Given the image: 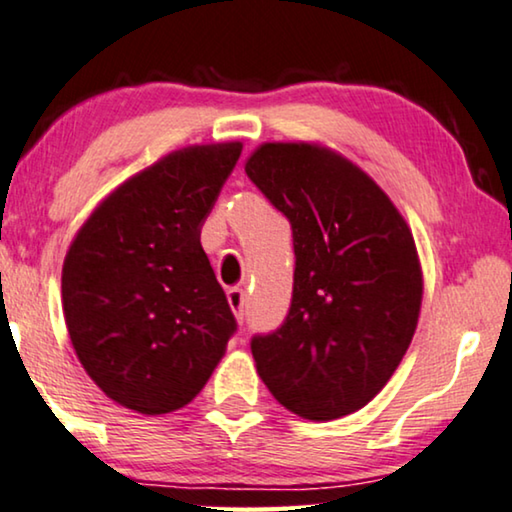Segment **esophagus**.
I'll list each match as a JSON object with an SVG mask.
<instances>
[{
  "instance_id": "34e87169",
  "label": "esophagus",
  "mask_w": 512,
  "mask_h": 512,
  "mask_svg": "<svg viewBox=\"0 0 512 512\" xmlns=\"http://www.w3.org/2000/svg\"><path fill=\"white\" fill-rule=\"evenodd\" d=\"M227 301H229V308H232L236 320H243V315H246V290L243 287H229L227 290Z\"/></svg>"
}]
</instances>
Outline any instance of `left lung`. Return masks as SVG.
<instances>
[{"mask_svg":"<svg viewBox=\"0 0 512 512\" xmlns=\"http://www.w3.org/2000/svg\"><path fill=\"white\" fill-rule=\"evenodd\" d=\"M246 174L290 220L294 290L283 327L250 343L290 413L327 422L364 408L413 341L422 266L399 208L320 143H262Z\"/></svg>","mask_w":512,"mask_h":512,"instance_id":"left-lung-1","label":"left lung"}]
</instances>
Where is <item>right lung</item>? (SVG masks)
I'll return each instance as SVG.
<instances>
[{
	"label": "right lung",
	"mask_w": 512,
	"mask_h": 512,
	"mask_svg": "<svg viewBox=\"0 0 512 512\" xmlns=\"http://www.w3.org/2000/svg\"><path fill=\"white\" fill-rule=\"evenodd\" d=\"M241 150V141L187 146L127 178L64 257L62 308L78 362L136 413L187 406L236 331L199 236Z\"/></svg>",
	"instance_id": "right-lung-1"
}]
</instances>
